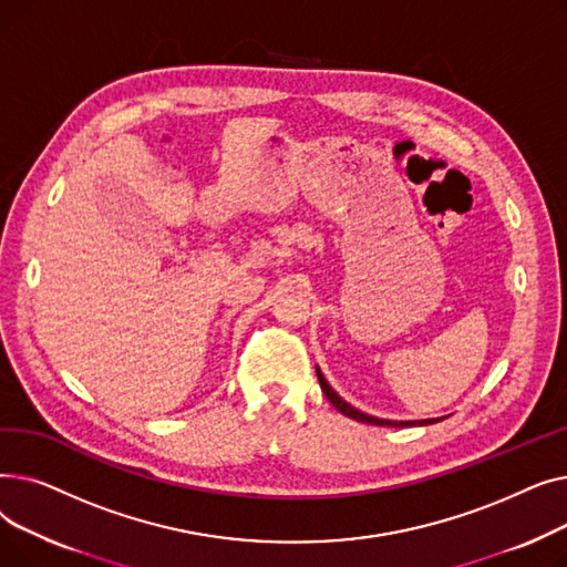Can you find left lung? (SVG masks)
Returning <instances> with one entry per match:
<instances>
[{
    "instance_id": "left-lung-1",
    "label": "left lung",
    "mask_w": 567,
    "mask_h": 567,
    "mask_svg": "<svg viewBox=\"0 0 567 567\" xmlns=\"http://www.w3.org/2000/svg\"><path fill=\"white\" fill-rule=\"evenodd\" d=\"M317 379H319V385H321V391H323V395L331 400V404L340 411V413H344V415H349V419H353V421H359V423H370V425H385V427H411V425H432V423H436L434 419H427V421H383V419H374V415H368V413H363V411H359V409H353L351 404H347L333 389L329 385V381L323 379V374L319 372V368H317Z\"/></svg>"
}]
</instances>
